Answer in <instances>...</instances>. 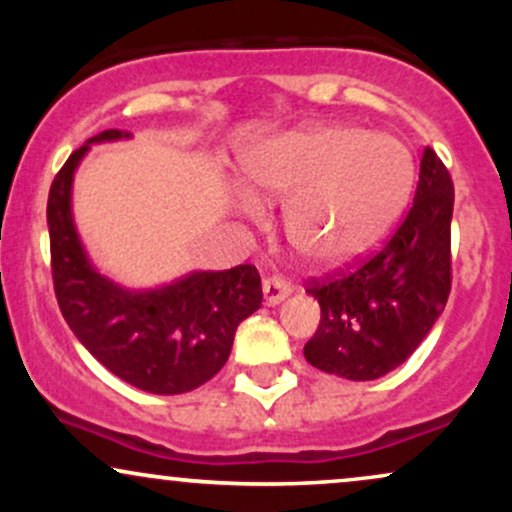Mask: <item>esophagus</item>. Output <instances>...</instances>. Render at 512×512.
<instances>
[{"mask_svg": "<svg viewBox=\"0 0 512 512\" xmlns=\"http://www.w3.org/2000/svg\"><path fill=\"white\" fill-rule=\"evenodd\" d=\"M262 293H264V303L279 305L291 293V284L284 279V276H267L262 284Z\"/></svg>", "mask_w": 512, "mask_h": 512, "instance_id": "1", "label": "esophagus"}]
</instances>
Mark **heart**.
<instances>
[{"mask_svg":"<svg viewBox=\"0 0 512 512\" xmlns=\"http://www.w3.org/2000/svg\"><path fill=\"white\" fill-rule=\"evenodd\" d=\"M240 170L255 199L293 192L286 233L317 262L346 260L373 245L411 187V158L402 144L342 125L281 134L250 151Z\"/></svg>","mask_w":512,"mask_h":512,"instance_id":"1","label":"heart"}]
</instances>
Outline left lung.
Masks as SVG:
<instances>
[{
    "instance_id": "left-lung-1",
    "label": "left lung",
    "mask_w": 512,
    "mask_h": 512,
    "mask_svg": "<svg viewBox=\"0 0 512 512\" xmlns=\"http://www.w3.org/2000/svg\"><path fill=\"white\" fill-rule=\"evenodd\" d=\"M452 204L448 168L426 146L414 202L392 236L351 267L308 281L320 303V325L303 349L310 366L375 380L414 354L450 296Z\"/></svg>"
}]
</instances>
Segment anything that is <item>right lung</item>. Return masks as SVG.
<instances>
[{
    "mask_svg": "<svg viewBox=\"0 0 512 512\" xmlns=\"http://www.w3.org/2000/svg\"><path fill=\"white\" fill-rule=\"evenodd\" d=\"M105 129L76 149L48 197L52 284L69 330L125 383L154 395H182L214 378L228 361L245 317L262 305L252 264L192 272L151 291H127L88 262L72 219V180L88 146L127 139Z\"/></svg>",
    "mask_w": 512,
    "mask_h": 512,
    "instance_id": "obj_1",
    "label": "right lung"
}]
</instances>
